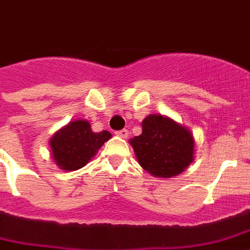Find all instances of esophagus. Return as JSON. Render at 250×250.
<instances>
[{
	"label": "esophagus",
	"instance_id": "esophagus-1",
	"mask_svg": "<svg viewBox=\"0 0 250 250\" xmlns=\"http://www.w3.org/2000/svg\"><path fill=\"white\" fill-rule=\"evenodd\" d=\"M115 133L119 137H122V139H127V136H128V131L127 129H121V131H117Z\"/></svg>",
	"mask_w": 250,
	"mask_h": 250
}]
</instances>
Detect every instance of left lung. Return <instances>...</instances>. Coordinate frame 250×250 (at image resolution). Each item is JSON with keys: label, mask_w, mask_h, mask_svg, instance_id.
<instances>
[{"label": "left lung", "mask_w": 250, "mask_h": 250, "mask_svg": "<svg viewBox=\"0 0 250 250\" xmlns=\"http://www.w3.org/2000/svg\"><path fill=\"white\" fill-rule=\"evenodd\" d=\"M143 132L129 140L137 162L156 178H172L182 174L194 160V137L190 129L174 119L149 114Z\"/></svg>", "instance_id": "1"}]
</instances>
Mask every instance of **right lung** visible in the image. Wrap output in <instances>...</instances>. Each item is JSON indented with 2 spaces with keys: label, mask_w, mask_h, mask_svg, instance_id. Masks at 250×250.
Instances as JSON below:
<instances>
[{
  "label": "right lung",
  "mask_w": 250,
  "mask_h": 250,
  "mask_svg": "<svg viewBox=\"0 0 250 250\" xmlns=\"http://www.w3.org/2000/svg\"><path fill=\"white\" fill-rule=\"evenodd\" d=\"M111 137L107 131L93 132L85 119L70 122L49 140L52 158L61 170L75 171L85 166Z\"/></svg>",
  "instance_id": "1"
}]
</instances>
